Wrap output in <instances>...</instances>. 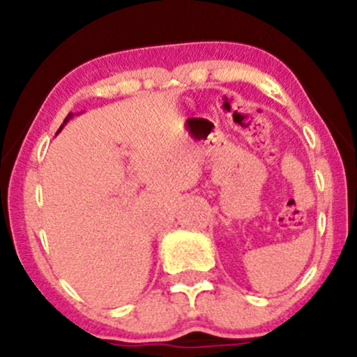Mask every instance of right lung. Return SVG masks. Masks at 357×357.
I'll return each mask as SVG.
<instances>
[{"label":"right lung","mask_w":357,"mask_h":357,"mask_svg":"<svg viewBox=\"0 0 357 357\" xmlns=\"http://www.w3.org/2000/svg\"><path fill=\"white\" fill-rule=\"evenodd\" d=\"M73 116H75V114H72V112H70V114H68V116H67V117H65L63 124H61V126H60V129H59V130H56V134H59V132H60V130H61V129H63V126H65V124H67V122H68V121H70V119H72Z\"/></svg>","instance_id":"right-lung-1"}]
</instances>
